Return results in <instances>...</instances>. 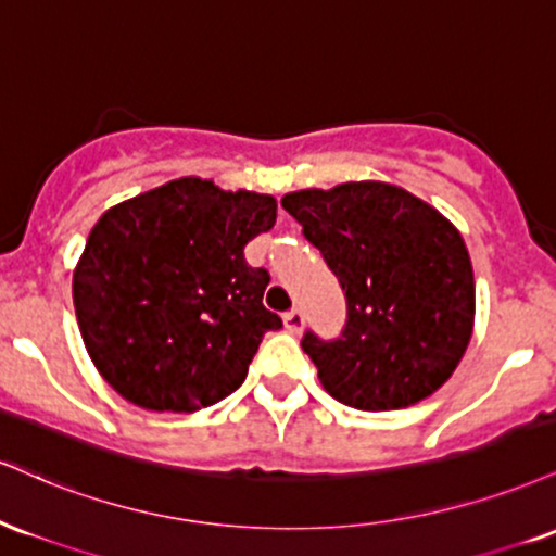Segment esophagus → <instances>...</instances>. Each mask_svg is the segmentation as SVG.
Here are the masks:
<instances>
[{
	"instance_id": "1",
	"label": "esophagus",
	"mask_w": 556,
	"mask_h": 556,
	"mask_svg": "<svg viewBox=\"0 0 556 556\" xmlns=\"http://www.w3.org/2000/svg\"><path fill=\"white\" fill-rule=\"evenodd\" d=\"M283 323H286V330H289V332H299L304 328V312L299 309V306H293V309H289L283 315Z\"/></svg>"
}]
</instances>
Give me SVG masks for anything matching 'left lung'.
I'll use <instances>...</instances> for the list:
<instances>
[{
	"label": "left lung",
	"mask_w": 556,
	"mask_h": 556,
	"mask_svg": "<svg viewBox=\"0 0 556 556\" xmlns=\"http://www.w3.org/2000/svg\"><path fill=\"white\" fill-rule=\"evenodd\" d=\"M280 205L345 291L341 336L302 338L323 388L358 410L408 408L440 390L466 354L476 312L458 228L382 181L302 189Z\"/></svg>",
	"instance_id": "8db88e82"
}]
</instances>
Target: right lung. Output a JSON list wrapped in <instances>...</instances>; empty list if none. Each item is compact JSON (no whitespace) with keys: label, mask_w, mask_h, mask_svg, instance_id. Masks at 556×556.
Returning a JSON list of instances; mask_svg holds the SVG:
<instances>
[{"label":"right lung","mask_w":556,"mask_h":556,"mask_svg":"<svg viewBox=\"0 0 556 556\" xmlns=\"http://www.w3.org/2000/svg\"><path fill=\"white\" fill-rule=\"evenodd\" d=\"M276 200L213 181H168L93 226L72 278L80 336L96 369L150 410L207 408L244 382L267 330L265 267L247 241L276 224Z\"/></svg>","instance_id":"1"}]
</instances>
